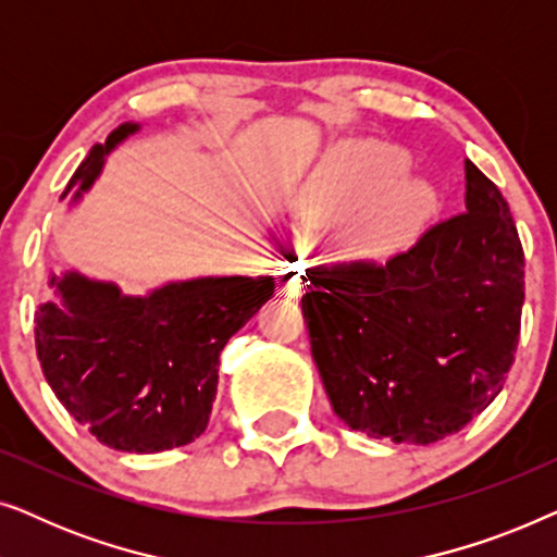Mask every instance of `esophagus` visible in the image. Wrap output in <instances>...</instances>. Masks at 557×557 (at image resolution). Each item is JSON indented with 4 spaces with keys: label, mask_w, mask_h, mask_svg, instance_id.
I'll list each match as a JSON object with an SVG mask.
<instances>
[{
    "label": "esophagus",
    "mask_w": 557,
    "mask_h": 557,
    "mask_svg": "<svg viewBox=\"0 0 557 557\" xmlns=\"http://www.w3.org/2000/svg\"><path fill=\"white\" fill-rule=\"evenodd\" d=\"M276 284L281 292L286 296H299L304 284V271L299 263H281V269L276 271Z\"/></svg>",
    "instance_id": "1"
}]
</instances>
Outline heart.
Segmentation results:
<instances>
[{
	"instance_id": "heart-1",
	"label": "heart",
	"mask_w": 557,
	"mask_h": 557,
	"mask_svg": "<svg viewBox=\"0 0 557 557\" xmlns=\"http://www.w3.org/2000/svg\"><path fill=\"white\" fill-rule=\"evenodd\" d=\"M410 159L383 141H357L339 147L319 166L304 193L311 218L349 216L339 246L352 258H385L406 246L429 218L433 189L423 180H400Z\"/></svg>"
}]
</instances>
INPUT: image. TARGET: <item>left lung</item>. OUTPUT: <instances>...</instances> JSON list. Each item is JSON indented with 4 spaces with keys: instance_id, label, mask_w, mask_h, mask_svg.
<instances>
[{
    "instance_id": "1",
    "label": "left lung",
    "mask_w": 557,
    "mask_h": 557,
    "mask_svg": "<svg viewBox=\"0 0 557 557\" xmlns=\"http://www.w3.org/2000/svg\"><path fill=\"white\" fill-rule=\"evenodd\" d=\"M467 212L391 261L309 269L301 296L324 391L352 431L429 446L497 398L515 362L524 253L499 187L463 162Z\"/></svg>"
}]
</instances>
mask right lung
<instances>
[{"instance_id":"obj_1","label":"right lung","mask_w":557,"mask_h":557,"mask_svg":"<svg viewBox=\"0 0 557 557\" xmlns=\"http://www.w3.org/2000/svg\"><path fill=\"white\" fill-rule=\"evenodd\" d=\"M139 132L121 124L96 144L63 197L101 174L109 151ZM58 299L35 311V347L45 380L75 421L116 451L157 454L208 429L220 352L273 296L271 276L174 281L126 296L81 273L50 276Z\"/></svg>"}]
</instances>
